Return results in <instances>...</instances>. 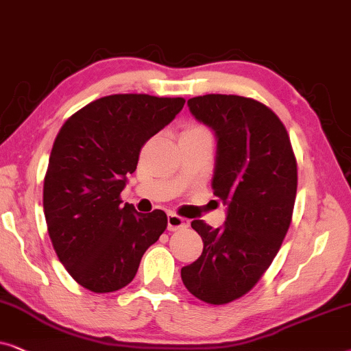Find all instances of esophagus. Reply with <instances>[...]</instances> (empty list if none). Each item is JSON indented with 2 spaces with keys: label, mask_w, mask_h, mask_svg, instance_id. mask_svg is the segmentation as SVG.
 <instances>
[{
  "label": "esophagus",
  "mask_w": 351,
  "mask_h": 351,
  "mask_svg": "<svg viewBox=\"0 0 351 351\" xmlns=\"http://www.w3.org/2000/svg\"><path fill=\"white\" fill-rule=\"evenodd\" d=\"M167 219H168V230L170 231L184 230V228H188V224H189V219L180 217V215H176V213H168Z\"/></svg>",
  "instance_id": "obj_1"
}]
</instances>
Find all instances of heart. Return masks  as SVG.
Instances as JSON below:
<instances>
[{
    "label": "heart",
    "mask_w": 351,
    "mask_h": 351,
    "mask_svg": "<svg viewBox=\"0 0 351 351\" xmlns=\"http://www.w3.org/2000/svg\"><path fill=\"white\" fill-rule=\"evenodd\" d=\"M195 134H210L208 130L202 125H191L183 132V136H195Z\"/></svg>",
    "instance_id": "obj_1"
}]
</instances>
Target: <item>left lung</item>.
Instances as JSON below:
<instances>
[{
  "label": "left lung",
  "instance_id": "obj_1",
  "mask_svg": "<svg viewBox=\"0 0 351 351\" xmlns=\"http://www.w3.org/2000/svg\"><path fill=\"white\" fill-rule=\"evenodd\" d=\"M189 110L218 138L213 193L228 205L223 228L194 219L204 250L181 268L188 291L208 305L241 298L281 249L297 195L291 138L268 106L236 95H205Z\"/></svg>",
  "mask_w": 351,
  "mask_h": 351
}]
</instances>
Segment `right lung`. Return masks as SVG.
Here are the masks:
<instances>
[{"label": "right lung", "mask_w": 351, "mask_h": 351, "mask_svg": "<svg viewBox=\"0 0 351 351\" xmlns=\"http://www.w3.org/2000/svg\"><path fill=\"white\" fill-rule=\"evenodd\" d=\"M183 97L112 95L69 117L54 139L43 186L48 232L60 263L88 291L115 292L136 276L167 230L162 210L121 207L139 152L183 109Z\"/></svg>", "instance_id": "1"}]
</instances>
